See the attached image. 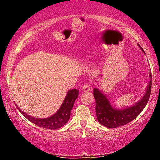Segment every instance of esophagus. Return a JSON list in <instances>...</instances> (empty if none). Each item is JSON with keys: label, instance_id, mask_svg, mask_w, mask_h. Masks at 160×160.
I'll use <instances>...</instances> for the list:
<instances>
[{"label": "esophagus", "instance_id": "1", "mask_svg": "<svg viewBox=\"0 0 160 160\" xmlns=\"http://www.w3.org/2000/svg\"><path fill=\"white\" fill-rule=\"evenodd\" d=\"M82 91H84V92H89L91 90V87L89 84H85V85L82 87Z\"/></svg>", "mask_w": 160, "mask_h": 160}]
</instances>
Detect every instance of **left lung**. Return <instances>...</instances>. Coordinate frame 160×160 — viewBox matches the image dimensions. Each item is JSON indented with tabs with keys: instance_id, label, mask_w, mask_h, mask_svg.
Wrapping results in <instances>:
<instances>
[{
	"instance_id": "obj_1",
	"label": "left lung",
	"mask_w": 160,
	"mask_h": 160,
	"mask_svg": "<svg viewBox=\"0 0 160 160\" xmlns=\"http://www.w3.org/2000/svg\"><path fill=\"white\" fill-rule=\"evenodd\" d=\"M141 49L144 52L141 47ZM150 80L143 98L135 105L123 110L113 108L107 97L98 89H94L93 94L95 99V112L99 123L108 128H113L124 126L136 118L145 108L150 98L152 85L151 75H150Z\"/></svg>"
}]
</instances>
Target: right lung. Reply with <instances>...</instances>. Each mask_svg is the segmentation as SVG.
I'll return each instance as SVG.
<instances>
[{"label":"right lung","mask_w":160,"mask_h":160,"mask_svg":"<svg viewBox=\"0 0 160 160\" xmlns=\"http://www.w3.org/2000/svg\"><path fill=\"white\" fill-rule=\"evenodd\" d=\"M79 91L77 89H71L68 92L65 100L62 103L61 108L58 111L52 115V117H47L45 119H38L28 115L27 113H24L21 110L19 111L22 113V115L29 121L33 122L37 126H40L42 128H48V129H58V128L62 127L63 126L68 122L71 115V111L74 106V102L78 96Z\"/></svg>","instance_id":"1"}]
</instances>
